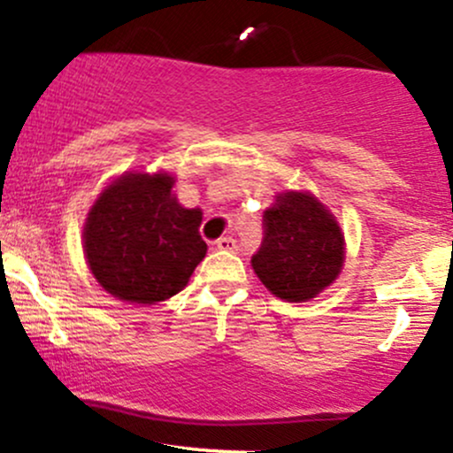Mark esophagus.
Masks as SVG:
<instances>
[{"label": "esophagus", "mask_w": 453, "mask_h": 453, "mask_svg": "<svg viewBox=\"0 0 453 453\" xmlns=\"http://www.w3.org/2000/svg\"><path fill=\"white\" fill-rule=\"evenodd\" d=\"M218 250H226V252H235L237 250V242L233 240V237H220V240L216 242Z\"/></svg>", "instance_id": "obj_1"}]
</instances>
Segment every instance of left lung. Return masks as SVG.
<instances>
[{
  "mask_svg": "<svg viewBox=\"0 0 453 453\" xmlns=\"http://www.w3.org/2000/svg\"><path fill=\"white\" fill-rule=\"evenodd\" d=\"M344 237L334 216L308 192H287L263 213V242L252 267L276 297L308 302L342 269Z\"/></svg>",
  "mask_w": 453,
  "mask_h": 453,
  "instance_id": "1",
  "label": "left lung"
}]
</instances>
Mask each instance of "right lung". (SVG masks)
Masks as SVG:
<instances>
[{
  "mask_svg": "<svg viewBox=\"0 0 453 453\" xmlns=\"http://www.w3.org/2000/svg\"><path fill=\"white\" fill-rule=\"evenodd\" d=\"M166 173H130L91 207L83 228L85 257L104 291L124 302H165L188 284L207 252L201 210L171 195Z\"/></svg>",
  "mask_w": 453,
  "mask_h": 453,
  "instance_id": "add662e5",
  "label": "right lung"
}]
</instances>
